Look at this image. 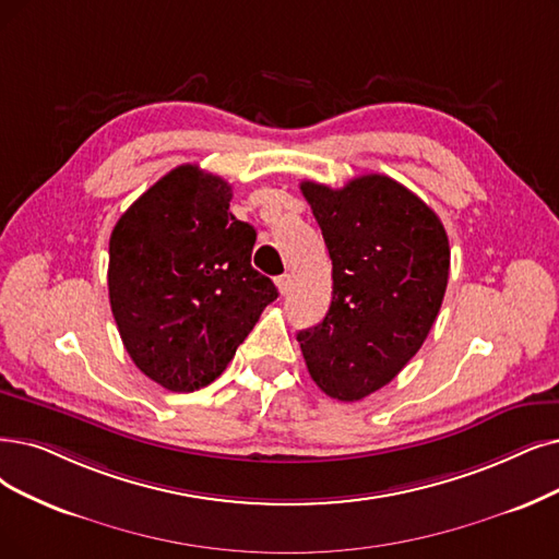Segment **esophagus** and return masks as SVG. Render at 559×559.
Listing matches in <instances>:
<instances>
[{"label": "esophagus", "mask_w": 559, "mask_h": 559, "mask_svg": "<svg viewBox=\"0 0 559 559\" xmlns=\"http://www.w3.org/2000/svg\"><path fill=\"white\" fill-rule=\"evenodd\" d=\"M275 284H277V288H280V294L286 296L288 288H292V275H280V277L275 280Z\"/></svg>", "instance_id": "1"}]
</instances>
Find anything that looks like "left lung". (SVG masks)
<instances>
[{"label": "left lung", "instance_id": "left-lung-1", "mask_svg": "<svg viewBox=\"0 0 559 559\" xmlns=\"http://www.w3.org/2000/svg\"><path fill=\"white\" fill-rule=\"evenodd\" d=\"M300 190L332 259V300L298 342L328 396L360 401L427 340L448 288L450 240L440 217L390 176L365 174L340 190L302 181Z\"/></svg>", "mask_w": 559, "mask_h": 559}]
</instances>
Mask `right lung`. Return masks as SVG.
<instances>
[{"label":"right lung","mask_w":559,"mask_h":559,"mask_svg":"<svg viewBox=\"0 0 559 559\" xmlns=\"http://www.w3.org/2000/svg\"><path fill=\"white\" fill-rule=\"evenodd\" d=\"M229 202L225 178L181 165L119 217L109 238V305L123 346L171 392L213 383L277 298L271 277L250 263L257 231Z\"/></svg>","instance_id":"1"}]
</instances>
